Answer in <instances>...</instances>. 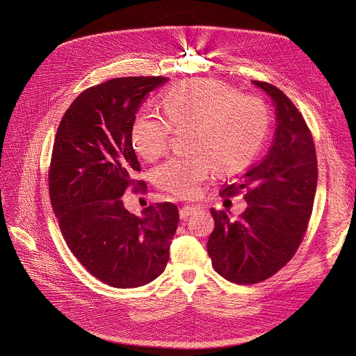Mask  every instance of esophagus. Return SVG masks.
Returning <instances> with one entry per match:
<instances>
[{"instance_id":"esophagus-1","label":"esophagus","mask_w":356,"mask_h":356,"mask_svg":"<svg viewBox=\"0 0 356 356\" xmlns=\"http://www.w3.org/2000/svg\"><path fill=\"white\" fill-rule=\"evenodd\" d=\"M197 210H199V209L193 207V206H184V207H181V209H180V217H181V218H187L188 216L195 214Z\"/></svg>"}]
</instances>
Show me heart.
Returning a JSON list of instances; mask_svg holds the SVG:
<instances>
[{
  "label": "heart",
  "mask_w": 356,
  "mask_h": 356,
  "mask_svg": "<svg viewBox=\"0 0 356 356\" xmlns=\"http://www.w3.org/2000/svg\"><path fill=\"white\" fill-rule=\"evenodd\" d=\"M163 118L136 116L131 131L135 152L152 161L169 146L172 129L184 131L186 153L154 170L156 184L180 197L197 195L211 168L230 176L244 170L261 150L270 131L268 106L257 96L238 93L216 79L176 83L160 96Z\"/></svg>",
  "instance_id": "obj_1"
}]
</instances>
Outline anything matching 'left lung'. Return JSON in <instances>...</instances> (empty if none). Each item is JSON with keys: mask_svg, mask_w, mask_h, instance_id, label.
Returning <instances> with one entry per match:
<instances>
[{"mask_svg": "<svg viewBox=\"0 0 356 356\" xmlns=\"http://www.w3.org/2000/svg\"><path fill=\"white\" fill-rule=\"evenodd\" d=\"M252 85L264 90L275 108L273 143L238 184L224 188L230 196L245 188L247 209L237 218L211 209L214 230L207 241L214 270L244 285L270 278L294 257L318 181L315 146L302 115L278 88L260 81Z\"/></svg>", "mask_w": 356, "mask_h": 356, "instance_id": "1", "label": "left lung"}]
</instances>
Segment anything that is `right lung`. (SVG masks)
<instances>
[{"mask_svg": "<svg viewBox=\"0 0 356 356\" xmlns=\"http://www.w3.org/2000/svg\"><path fill=\"white\" fill-rule=\"evenodd\" d=\"M166 82V76H131L92 86L58 126L49 169L52 209L78 261L111 286L146 285L169 260L177 206L157 203L136 216L122 199L129 186H138L140 170L131 142L134 120L149 93Z\"/></svg>", "mask_w": 356, "mask_h": 356, "instance_id": "right-lung-1", "label": "right lung"}]
</instances>
